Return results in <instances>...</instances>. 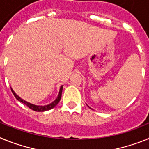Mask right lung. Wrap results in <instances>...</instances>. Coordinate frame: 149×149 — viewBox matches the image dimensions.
Wrapping results in <instances>:
<instances>
[{
  "instance_id": "add662e5",
  "label": "right lung",
  "mask_w": 149,
  "mask_h": 149,
  "mask_svg": "<svg viewBox=\"0 0 149 149\" xmlns=\"http://www.w3.org/2000/svg\"><path fill=\"white\" fill-rule=\"evenodd\" d=\"M11 91L12 93H13V94L14 95V96L15 97V98H16L17 100H18L19 101H21V102H22L23 104H24L25 105H27V107H28L29 108L31 109V110H34V111H37V112H43V111H46V110H51V109L54 108L55 106H56L57 104L59 103V101H60V99H61V96H62V91H63V86L60 87V93H59V95L58 96H57V98H56V99L54 101H53L52 103L48 105H45V106H37V105H34V104H32L30 103H28V102H27V101H24L23 99H22V98L19 97V96L17 95L15 93V92L13 91V89L11 88Z\"/></svg>"
}]
</instances>
